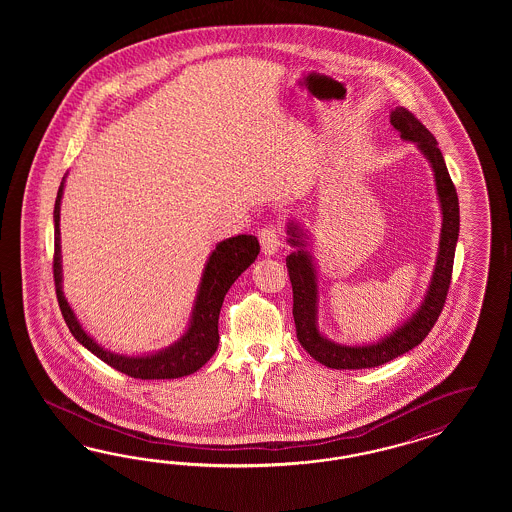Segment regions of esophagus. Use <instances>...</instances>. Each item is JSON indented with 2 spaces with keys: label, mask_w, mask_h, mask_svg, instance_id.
<instances>
[{
  "label": "esophagus",
  "mask_w": 512,
  "mask_h": 512,
  "mask_svg": "<svg viewBox=\"0 0 512 512\" xmlns=\"http://www.w3.org/2000/svg\"><path fill=\"white\" fill-rule=\"evenodd\" d=\"M259 242H261V248L266 257H272L278 253L281 248V233L276 227H266L259 231Z\"/></svg>",
  "instance_id": "esophagus-1"
}]
</instances>
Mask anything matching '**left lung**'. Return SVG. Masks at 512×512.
Segmentation results:
<instances>
[{"instance_id":"left-lung-1","label":"left lung","mask_w":512,"mask_h":512,"mask_svg":"<svg viewBox=\"0 0 512 512\" xmlns=\"http://www.w3.org/2000/svg\"><path fill=\"white\" fill-rule=\"evenodd\" d=\"M390 125L400 133V139L415 142L420 154L430 163L441 210V233L434 272L426 295L422 296L419 306L411 311V315H407L400 325L394 326L392 332L379 340L368 343L330 340L319 328V268L308 244V231H304V227L295 219L287 221V242L291 248H295L287 255V268L293 285L296 338L311 357L334 370L375 368L417 347L435 325L449 291L454 251L460 233V206L456 189L450 180L443 154L437 148V140L409 110L403 107L390 110Z\"/></svg>"}]
</instances>
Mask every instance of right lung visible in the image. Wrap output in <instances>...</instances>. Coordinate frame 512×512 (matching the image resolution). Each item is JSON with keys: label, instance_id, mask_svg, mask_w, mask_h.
<instances>
[{"label": "right lung", "instance_id": "1", "mask_svg": "<svg viewBox=\"0 0 512 512\" xmlns=\"http://www.w3.org/2000/svg\"><path fill=\"white\" fill-rule=\"evenodd\" d=\"M65 178L67 174L63 176L56 204H54V283H56V295H58L63 319L69 326L71 334L75 336V340L82 343L88 351H92L95 357L107 362L114 370L137 379H178L201 370L202 366L216 353L219 345L217 321H219L223 298L238 276L255 263L261 251L257 236L238 234L233 238L217 242L216 248L212 249V253L208 255L204 264L201 283L189 315V323L178 340L171 343L169 347H163L152 353H142V355L114 353L86 332V328L78 321L77 313L73 311L63 293L60 210H62Z\"/></svg>", "mask_w": 512, "mask_h": 512}]
</instances>
